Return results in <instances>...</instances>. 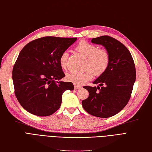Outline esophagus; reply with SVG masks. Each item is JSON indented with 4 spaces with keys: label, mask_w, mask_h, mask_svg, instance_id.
<instances>
[{
    "label": "esophagus",
    "mask_w": 152,
    "mask_h": 152,
    "mask_svg": "<svg viewBox=\"0 0 152 152\" xmlns=\"http://www.w3.org/2000/svg\"><path fill=\"white\" fill-rule=\"evenodd\" d=\"M81 88V86H79V85H75V90H78V89H80Z\"/></svg>",
    "instance_id": "esophagus-1"
}]
</instances>
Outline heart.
Here are the masks:
<instances>
[{"label":"heart","instance_id":"heart-1","mask_svg":"<svg viewBox=\"0 0 152 152\" xmlns=\"http://www.w3.org/2000/svg\"><path fill=\"white\" fill-rule=\"evenodd\" d=\"M76 50L86 57L83 72H72L67 76V80L76 85H83L90 80L94 75L99 76L106 71L110 63V56L106 49L99 48L94 44L86 41H81L76 47ZM68 53L64 52L59 57V64L62 69L67 66Z\"/></svg>","mask_w":152,"mask_h":152}]
</instances>
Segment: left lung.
Instances as JSON below:
<instances>
[{
	"label": "left lung",
	"mask_w": 152,
	"mask_h": 152,
	"mask_svg": "<svg viewBox=\"0 0 152 152\" xmlns=\"http://www.w3.org/2000/svg\"><path fill=\"white\" fill-rule=\"evenodd\" d=\"M91 42L105 48L110 63L93 82L99 86H83L90 94L82 105L88 114L107 118L117 114L129 102L136 80L135 65L129 50L116 39L105 35L92 38Z\"/></svg>",
	"instance_id": "left-lung-1"
}]
</instances>
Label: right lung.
Here are the masks:
<instances>
[{
    "label": "right lung",
    "mask_w": 152,
    "mask_h": 152,
    "mask_svg": "<svg viewBox=\"0 0 152 152\" xmlns=\"http://www.w3.org/2000/svg\"><path fill=\"white\" fill-rule=\"evenodd\" d=\"M76 40L45 37L23 47L13 67L12 80L24 109L38 116L50 115L61 107L63 93L74 90L72 83L58 81L65 76L58 61Z\"/></svg>",
    "instance_id": "add662e5"
}]
</instances>
